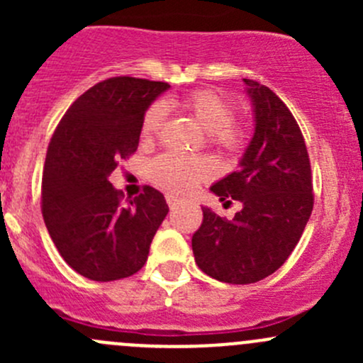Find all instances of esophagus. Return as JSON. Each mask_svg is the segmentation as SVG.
<instances>
[{
	"label": "esophagus",
	"instance_id": "obj_1",
	"mask_svg": "<svg viewBox=\"0 0 363 363\" xmlns=\"http://www.w3.org/2000/svg\"><path fill=\"white\" fill-rule=\"evenodd\" d=\"M167 202H168V207H170V208H175V207H177V202H179V200L175 199L174 195H167Z\"/></svg>",
	"mask_w": 363,
	"mask_h": 363
}]
</instances>
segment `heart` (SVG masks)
I'll list each match as a JSON object with an SVG mask.
<instances>
[{"label": "heart", "instance_id": "b5f03b06", "mask_svg": "<svg viewBox=\"0 0 363 363\" xmlns=\"http://www.w3.org/2000/svg\"><path fill=\"white\" fill-rule=\"evenodd\" d=\"M175 105V101H172ZM182 108L195 119L200 130L208 135V142L223 151H237L244 145L246 133L240 124L233 123V107L230 101L214 91H195L181 101ZM167 119V107L155 104L147 108L142 119L140 133L145 140H152L160 133ZM212 174V167L205 158L164 152L151 163V179L161 188L172 193L186 195L193 191L199 182Z\"/></svg>", "mask_w": 363, "mask_h": 363}]
</instances>
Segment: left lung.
I'll use <instances>...</instances> for the list:
<instances>
[{
	"mask_svg": "<svg viewBox=\"0 0 363 363\" xmlns=\"http://www.w3.org/2000/svg\"><path fill=\"white\" fill-rule=\"evenodd\" d=\"M244 82L255 133L239 170L211 186L221 202L233 199L242 208L228 221L202 207L203 221L191 239L200 270L230 284L276 272L298 244L314 203L309 155L295 117L272 89Z\"/></svg>",
	"mask_w": 363,
	"mask_h": 363,
	"instance_id": "obj_1",
	"label": "left lung"
}]
</instances>
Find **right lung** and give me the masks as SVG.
<instances>
[{
  "label": "right lung",
  "mask_w": 363,
  "mask_h": 363,
  "mask_svg": "<svg viewBox=\"0 0 363 363\" xmlns=\"http://www.w3.org/2000/svg\"><path fill=\"white\" fill-rule=\"evenodd\" d=\"M167 82L112 77L80 94L57 124L42 177V214L65 262L91 281L133 276L147 262L168 214L158 189L128 205L108 181L117 161L133 155L149 105Z\"/></svg>",
  "instance_id": "right-lung-1"
}]
</instances>
